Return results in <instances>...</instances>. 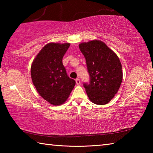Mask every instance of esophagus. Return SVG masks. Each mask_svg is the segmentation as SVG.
<instances>
[{"instance_id": "1", "label": "esophagus", "mask_w": 153, "mask_h": 153, "mask_svg": "<svg viewBox=\"0 0 153 153\" xmlns=\"http://www.w3.org/2000/svg\"><path fill=\"white\" fill-rule=\"evenodd\" d=\"M76 84H77V85H79V84H80V79H79V78H77V79H76Z\"/></svg>"}]
</instances>
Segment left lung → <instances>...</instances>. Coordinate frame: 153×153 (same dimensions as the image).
Wrapping results in <instances>:
<instances>
[{
	"label": "left lung",
	"instance_id": "1",
	"mask_svg": "<svg viewBox=\"0 0 153 153\" xmlns=\"http://www.w3.org/2000/svg\"><path fill=\"white\" fill-rule=\"evenodd\" d=\"M79 50L86 61L89 83H84L88 97L94 104H107L122 82L121 64L117 55L104 42L92 40L81 43Z\"/></svg>",
	"mask_w": 153,
	"mask_h": 153
}]
</instances>
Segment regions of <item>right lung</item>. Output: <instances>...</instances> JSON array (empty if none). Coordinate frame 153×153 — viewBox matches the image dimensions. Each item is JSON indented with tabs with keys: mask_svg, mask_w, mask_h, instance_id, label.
Instances as JSON below:
<instances>
[{
	"mask_svg": "<svg viewBox=\"0 0 153 153\" xmlns=\"http://www.w3.org/2000/svg\"><path fill=\"white\" fill-rule=\"evenodd\" d=\"M70 44L49 43L44 46L33 60L31 76L38 92L53 105L63 104L76 84L67 76L63 57Z\"/></svg>",
	"mask_w": 153,
	"mask_h": 153,
	"instance_id": "obj_1",
	"label": "right lung"
}]
</instances>
